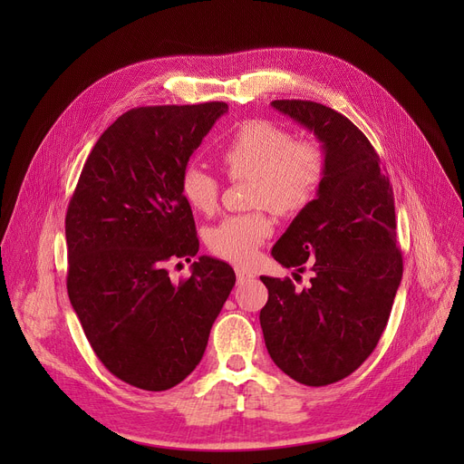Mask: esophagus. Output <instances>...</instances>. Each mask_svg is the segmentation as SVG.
I'll list each match as a JSON object with an SVG mask.
<instances>
[{
  "mask_svg": "<svg viewBox=\"0 0 464 464\" xmlns=\"http://www.w3.org/2000/svg\"><path fill=\"white\" fill-rule=\"evenodd\" d=\"M235 273H237V280H238L240 284H242V282H248V280L254 278V273H250V271H246V269H242V266H237Z\"/></svg>",
  "mask_w": 464,
  "mask_h": 464,
  "instance_id": "34e87169",
  "label": "esophagus"
}]
</instances>
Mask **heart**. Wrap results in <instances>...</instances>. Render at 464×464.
Returning a JSON list of instances; mask_svg holds the SVG:
<instances>
[{"label": "heart", "mask_w": 464, "mask_h": 464, "mask_svg": "<svg viewBox=\"0 0 464 464\" xmlns=\"http://www.w3.org/2000/svg\"><path fill=\"white\" fill-rule=\"evenodd\" d=\"M229 179H250L248 205L256 210L231 214L207 231V245L218 257L237 265L254 259L261 242L273 233L269 208L295 216L315 199L325 177V156L312 139H294L271 120H248L231 133L218 152ZM186 203L212 214L219 199V182L199 165H188L180 177Z\"/></svg>", "instance_id": "1"}]
</instances>
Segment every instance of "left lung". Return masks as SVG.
<instances>
[{"label": "left lung", "mask_w": 464, "mask_h": 464, "mask_svg": "<svg viewBox=\"0 0 464 464\" xmlns=\"http://www.w3.org/2000/svg\"><path fill=\"white\" fill-rule=\"evenodd\" d=\"M273 107L324 142L325 177L318 198L278 238L273 257L303 273L308 287L261 276L269 301L259 312L265 346L276 367L320 387L350 376L387 325L402 278L395 199L371 140L322 103L276 100Z\"/></svg>", "instance_id": "obj_1"}]
</instances>
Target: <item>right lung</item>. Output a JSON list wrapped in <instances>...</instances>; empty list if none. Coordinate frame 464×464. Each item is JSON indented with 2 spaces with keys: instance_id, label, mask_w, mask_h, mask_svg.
<instances>
[{
  "instance_id": "obj_1",
  "label": "right lung",
  "mask_w": 464,
  "mask_h": 464,
  "mask_svg": "<svg viewBox=\"0 0 464 464\" xmlns=\"http://www.w3.org/2000/svg\"><path fill=\"white\" fill-rule=\"evenodd\" d=\"M227 103L139 107L95 142L65 214L67 294L105 369L165 392L198 367L235 285L224 261L201 256L191 276L167 265L199 252L180 193L189 156Z\"/></svg>"
}]
</instances>
